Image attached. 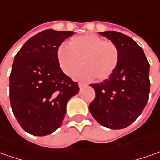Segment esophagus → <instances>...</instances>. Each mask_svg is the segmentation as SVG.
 <instances>
[{"instance_id":"34e87169","label":"esophagus","mask_w":160,"mask_h":160,"mask_svg":"<svg viewBox=\"0 0 160 160\" xmlns=\"http://www.w3.org/2000/svg\"><path fill=\"white\" fill-rule=\"evenodd\" d=\"M86 86H87V84H86V83H81V82H80V83H79V87H80V88H83V87H86Z\"/></svg>"}]
</instances>
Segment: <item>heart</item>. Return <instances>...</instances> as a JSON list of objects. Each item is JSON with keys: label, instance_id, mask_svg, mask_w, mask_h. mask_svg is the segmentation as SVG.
Instances as JSON below:
<instances>
[{"label": "heart", "instance_id": "obj_1", "mask_svg": "<svg viewBox=\"0 0 160 160\" xmlns=\"http://www.w3.org/2000/svg\"><path fill=\"white\" fill-rule=\"evenodd\" d=\"M77 80H104L113 74L120 60V51L111 41H105L100 36L86 34L70 41V45L62 43L57 49V60L63 72Z\"/></svg>", "mask_w": 160, "mask_h": 160}]
</instances>
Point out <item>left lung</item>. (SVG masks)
<instances>
[{"label": "left lung", "instance_id": "obj_1", "mask_svg": "<svg viewBox=\"0 0 160 160\" xmlns=\"http://www.w3.org/2000/svg\"><path fill=\"white\" fill-rule=\"evenodd\" d=\"M99 34L117 44L120 60L108 79L90 85L95 98L89 111L101 125L112 130L124 129L139 117L147 104L150 64L143 49L130 37L111 30Z\"/></svg>", "mask_w": 160, "mask_h": 160}]
</instances>
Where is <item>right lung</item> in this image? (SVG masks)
I'll list each match as a JSON object with an SVG mask.
<instances>
[{
    "label": "right lung",
    "mask_w": 160,
    "mask_h": 160,
    "mask_svg": "<svg viewBox=\"0 0 160 160\" xmlns=\"http://www.w3.org/2000/svg\"><path fill=\"white\" fill-rule=\"evenodd\" d=\"M73 31L45 30L30 38L16 53L9 76L12 110L21 127L34 136L59 128L66 104L80 88L58 66L57 49Z\"/></svg>",
    "instance_id": "right-lung-1"
}]
</instances>
